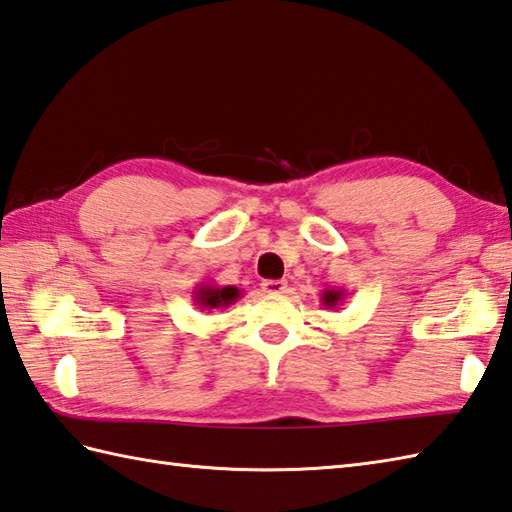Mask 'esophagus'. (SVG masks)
Returning <instances> with one entry per match:
<instances>
[{
  "label": "esophagus",
  "mask_w": 512,
  "mask_h": 512,
  "mask_svg": "<svg viewBox=\"0 0 512 512\" xmlns=\"http://www.w3.org/2000/svg\"><path fill=\"white\" fill-rule=\"evenodd\" d=\"M263 289L267 293H282L287 289V280H263Z\"/></svg>",
  "instance_id": "obj_1"
}]
</instances>
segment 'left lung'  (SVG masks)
<instances>
[{
	"label": "left lung",
	"mask_w": 512,
	"mask_h": 512,
	"mask_svg": "<svg viewBox=\"0 0 512 512\" xmlns=\"http://www.w3.org/2000/svg\"><path fill=\"white\" fill-rule=\"evenodd\" d=\"M346 300V291L344 289H324L322 295H320V302L322 306H326V309H337L339 304H342Z\"/></svg>",
	"instance_id": "left-lung-1"
}]
</instances>
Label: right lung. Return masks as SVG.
Here are the masks:
<instances>
[{"mask_svg":"<svg viewBox=\"0 0 512 512\" xmlns=\"http://www.w3.org/2000/svg\"><path fill=\"white\" fill-rule=\"evenodd\" d=\"M243 291L232 285H212V282H199L192 291V300H195V306L201 311H217V309H227V306L234 304L238 298H241Z\"/></svg>","mask_w":512,"mask_h":512,"instance_id":"right-lung-1","label":"right lung"}]
</instances>
